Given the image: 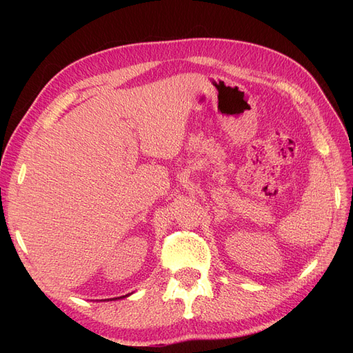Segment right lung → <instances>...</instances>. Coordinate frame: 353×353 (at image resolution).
I'll return each mask as SVG.
<instances>
[{
	"instance_id": "right-lung-1",
	"label": "right lung",
	"mask_w": 353,
	"mask_h": 353,
	"mask_svg": "<svg viewBox=\"0 0 353 353\" xmlns=\"http://www.w3.org/2000/svg\"><path fill=\"white\" fill-rule=\"evenodd\" d=\"M132 293H128V294H125V296H121V297H113V299H104V301H117V299H125V297H128V296H131Z\"/></svg>"
}]
</instances>
